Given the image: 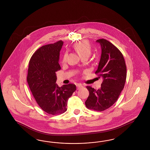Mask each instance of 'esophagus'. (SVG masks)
Masks as SVG:
<instances>
[{"label":"esophagus","instance_id":"esophagus-1","mask_svg":"<svg viewBox=\"0 0 150 150\" xmlns=\"http://www.w3.org/2000/svg\"><path fill=\"white\" fill-rule=\"evenodd\" d=\"M82 87V85L81 83H77L76 84V87H77V90L80 89V88H81Z\"/></svg>","mask_w":150,"mask_h":150}]
</instances>
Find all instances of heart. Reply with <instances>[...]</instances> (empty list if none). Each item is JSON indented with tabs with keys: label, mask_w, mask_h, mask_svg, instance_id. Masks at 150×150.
Segmentation results:
<instances>
[{
	"label": "heart",
	"mask_w": 150,
	"mask_h": 150,
	"mask_svg": "<svg viewBox=\"0 0 150 150\" xmlns=\"http://www.w3.org/2000/svg\"><path fill=\"white\" fill-rule=\"evenodd\" d=\"M74 48L76 50L78 54L81 57H88L91 54V47L90 43L87 41L79 42L74 45ZM67 53H64L62 57V62H64L66 60Z\"/></svg>",
	"instance_id": "1"
}]
</instances>
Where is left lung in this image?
Masks as SVG:
<instances>
[{"label": "left lung", "mask_w": 150, "mask_h": 150, "mask_svg": "<svg viewBox=\"0 0 150 150\" xmlns=\"http://www.w3.org/2000/svg\"><path fill=\"white\" fill-rule=\"evenodd\" d=\"M101 47L102 53L95 74L103 77L100 89L87 86L89 91L85 105L88 109L103 111L117 100L124 88L127 78V67L121 52L105 39L96 41Z\"/></svg>", "instance_id": "1"}]
</instances>
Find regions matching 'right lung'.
<instances>
[{"label":"right lung","instance_id":"1","mask_svg":"<svg viewBox=\"0 0 150 150\" xmlns=\"http://www.w3.org/2000/svg\"><path fill=\"white\" fill-rule=\"evenodd\" d=\"M63 42L43 45L32 55L29 62L27 81L37 104L47 113L56 115L67 111L69 98L76 90L70 83L59 87L55 72L60 70V51Z\"/></svg>","mask_w":150,"mask_h":150}]
</instances>
